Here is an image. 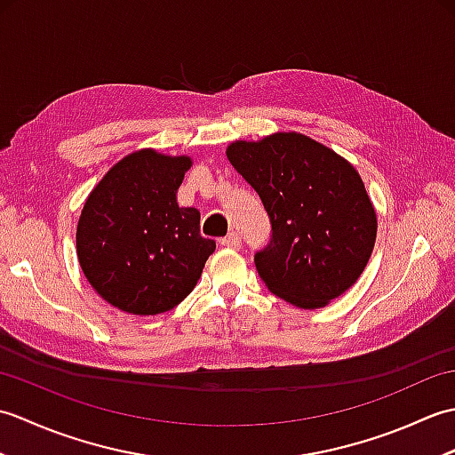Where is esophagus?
<instances>
[{
    "label": "esophagus",
    "mask_w": 455,
    "mask_h": 455,
    "mask_svg": "<svg viewBox=\"0 0 455 455\" xmlns=\"http://www.w3.org/2000/svg\"><path fill=\"white\" fill-rule=\"evenodd\" d=\"M220 244L230 248V250H238L240 246H243V240H240V235H238V233H230L228 236L220 238Z\"/></svg>",
    "instance_id": "obj_1"
}]
</instances>
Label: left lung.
<instances>
[{"label":"left lung","mask_w":455,"mask_h":455,"mask_svg":"<svg viewBox=\"0 0 455 455\" xmlns=\"http://www.w3.org/2000/svg\"><path fill=\"white\" fill-rule=\"evenodd\" d=\"M227 158L272 222V240L254 258L269 291L308 311L347 291L377 236L375 207L352 164L293 131L230 142Z\"/></svg>","instance_id":"8db88e82"}]
</instances>
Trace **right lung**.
I'll use <instances>...</instances> for the list:
<instances>
[{
    "instance_id": "add662e5",
    "label": "right lung",
    "mask_w": 455,
    "mask_h": 455,
    "mask_svg": "<svg viewBox=\"0 0 455 455\" xmlns=\"http://www.w3.org/2000/svg\"><path fill=\"white\" fill-rule=\"evenodd\" d=\"M189 156L154 148L127 154L84 203L76 252L90 285L131 315H160L197 285L215 240L203 238L201 215L178 205Z\"/></svg>"
}]
</instances>
